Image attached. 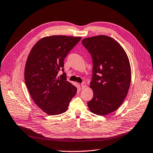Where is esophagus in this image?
<instances>
[{
    "instance_id": "34e87169",
    "label": "esophagus",
    "mask_w": 153,
    "mask_h": 153,
    "mask_svg": "<svg viewBox=\"0 0 153 153\" xmlns=\"http://www.w3.org/2000/svg\"><path fill=\"white\" fill-rule=\"evenodd\" d=\"M86 87V83L85 82H83L82 84H81V88L82 89H84Z\"/></svg>"
}]
</instances>
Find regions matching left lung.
I'll return each mask as SVG.
<instances>
[{
    "label": "left lung",
    "instance_id": "left-lung-1",
    "mask_svg": "<svg viewBox=\"0 0 153 153\" xmlns=\"http://www.w3.org/2000/svg\"><path fill=\"white\" fill-rule=\"evenodd\" d=\"M93 62L90 87L94 96L88 102L92 113L105 116L117 110L128 94L131 80L128 57L112 37L97 36L82 39Z\"/></svg>",
    "mask_w": 153,
    "mask_h": 153
}]
</instances>
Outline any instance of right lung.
<instances>
[{"instance_id":"1","label":"right lung","mask_w":153,"mask_h":153,"mask_svg":"<svg viewBox=\"0 0 153 153\" xmlns=\"http://www.w3.org/2000/svg\"><path fill=\"white\" fill-rule=\"evenodd\" d=\"M81 37L65 36L45 37L33 46L26 61L24 79L34 102L49 115L67 111L77 88L67 81L65 72L57 77L60 69L64 72V61Z\"/></svg>"}]
</instances>
